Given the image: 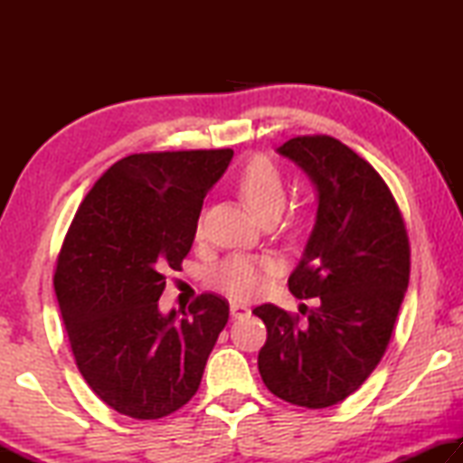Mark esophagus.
<instances>
[{"instance_id":"esophagus-1","label":"esophagus","mask_w":463,"mask_h":463,"mask_svg":"<svg viewBox=\"0 0 463 463\" xmlns=\"http://www.w3.org/2000/svg\"><path fill=\"white\" fill-rule=\"evenodd\" d=\"M249 312H250V310L245 307V304H239V302H232V304H231V315H232V318H242V317H247Z\"/></svg>"}]
</instances>
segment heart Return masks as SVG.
<instances>
[{"mask_svg": "<svg viewBox=\"0 0 463 463\" xmlns=\"http://www.w3.org/2000/svg\"><path fill=\"white\" fill-rule=\"evenodd\" d=\"M239 192L253 214L263 222L276 221L286 203V182L279 167L269 156L257 155L242 167L239 175ZM304 213L289 218V224L302 222ZM202 226H198V237ZM278 271V263L271 257L260 255H231L222 263H218L213 271V284L232 300L245 302L255 298L268 284V279Z\"/></svg>", "mask_w": 463, "mask_h": 463, "instance_id": "1", "label": "heart"}]
</instances>
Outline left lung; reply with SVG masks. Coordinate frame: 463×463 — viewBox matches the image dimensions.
Listing matches in <instances>:
<instances>
[{
  "mask_svg": "<svg viewBox=\"0 0 463 463\" xmlns=\"http://www.w3.org/2000/svg\"><path fill=\"white\" fill-rule=\"evenodd\" d=\"M278 151L318 190L315 231L288 279L289 292L318 298V307L304 323L273 304L253 308L268 326L257 365L281 401L326 409L354 394L386 354L409 288V232L388 184L341 140L296 137Z\"/></svg>",
  "mask_w": 463,
  "mask_h": 463,
  "instance_id": "obj_1",
  "label": "left lung"
}]
</instances>
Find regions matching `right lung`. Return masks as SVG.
<instances>
[{"label":"right lung","mask_w":463,"mask_h":463,"mask_svg":"<svg viewBox=\"0 0 463 463\" xmlns=\"http://www.w3.org/2000/svg\"><path fill=\"white\" fill-rule=\"evenodd\" d=\"M231 159V148L124 156L93 184L62 241L52 281L77 370L130 419L190 402L229 320L218 294H200L182 317L161 315L159 298Z\"/></svg>","instance_id":"1"}]
</instances>
